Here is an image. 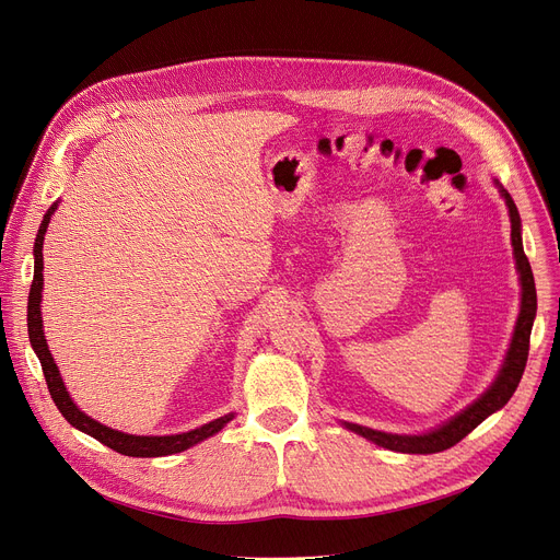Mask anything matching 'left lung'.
I'll list each match as a JSON object with an SVG mask.
<instances>
[{"instance_id":"8db88e82","label":"left lung","mask_w":560,"mask_h":560,"mask_svg":"<svg viewBox=\"0 0 560 560\" xmlns=\"http://www.w3.org/2000/svg\"><path fill=\"white\" fill-rule=\"evenodd\" d=\"M495 186L509 207L513 258H515V270L520 275V288H523V294H520V315H517V322H515V328L511 335V345L506 349L504 362L498 371L495 381L489 385L487 392H483L477 400H472L466 409H462V412L455 415L451 421H445L439 428L428 430L423 434H392V432H381L374 428H364L358 423L342 421V425L347 430L369 439L371 443L381 445V448H387L394 453H407V455H432V453L453 448L455 443H459L466 434H470L483 419H489L491 415H495L498 409H502L509 402V398L517 389L520 378H523V374H525L532 326L536 319V283H534L529 258L525 256V249H523V225H520L517 207L498 179H495Z\"/></svg>"}]
</instances>
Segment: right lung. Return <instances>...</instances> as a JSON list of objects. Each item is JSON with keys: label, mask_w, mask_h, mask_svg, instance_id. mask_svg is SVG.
I'll list each match as a JSON object with an SVG mask.
<instances>
[{"label": "right lung", "mask_w": 560, "mask_h": 560, "mask_svg": "<svg viewBox=\"0 0 560 560\" xmlns=\"http://www.w3.org/2000/svg\"><path fill=\"white\" fill-rule=\"evenodd\" d=\"M58 209V202H54L49 207V211L45 213L43 222H40V230H37V236H35V245H33V283H31V292H28V313H26V322H28V340H31V347L37 355V360H40L43 364V374H45V381H47V387H49V394L56 402V407L60 409V415L85 434L94 436L96 441H101L103 445H107V448L117 451L126 457H166V455H175V453H182L186 448H191V445L213 436L215 432H220L222 428H225L232 419H234V412L220 417L215 421H209L196 430H189V432H182V434H164V436H139V434H126V432H119V430H112L98 421H94L92 417H88L85 412H81V407L71 400L65 383H62V376L60 371L54 362V355L47 347V340H45V330H43V311H40V302H43V243H45V234H47V228H49V220L54 215V211Z\"/></svg>", "instance_id": "add662e5"}]
</instances>
